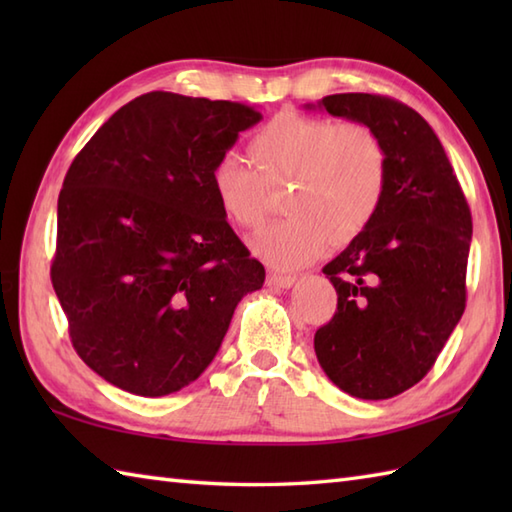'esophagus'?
<instances>
[{
	"instance_id": "1",
	"label": "esophagus",
	"mask_w": 512,
	"mask_h": 512,
	"mask_svg": "<svg viewBox=\"0 0 512 512\" xmlns=\"http://www.w3.org/2000/svg\"><path fill=\"white\" fill-rule=\"evenodd\" d=\"M268 286H277V288H290L295 284L297 277L295 275H279V273H270L268 275Z\"/></svg>"
}]
</instances>
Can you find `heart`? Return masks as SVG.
<instances>
[{
    "mask_svg": "<svg viewBox=\"0 0 512 512\" xmlns=\"http://www.w3.org/2000/svg\"><path fill=\"white\" fill-rule=\"evenodd\" d=\"M250 154L257 169L239 154H224L213 165L211 187L237 226L259 228L273 206L270 187L290 184V215L253 239L255 253L275 268L312 262L330 239L352 242L385 200L389 156L365 123L281 112L250 138Z\"/></svg>",
    "mask_w": 512,
    "mask_h": 512,
    "instance_id": "heart-1",
    "label": "heart"
}]
</instances>
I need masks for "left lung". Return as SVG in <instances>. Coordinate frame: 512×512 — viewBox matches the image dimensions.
I'll return each mask as SVG.
<instances>
[{"instance_id": "obj_1", "label": "left lung", "mask_w": 512, "mask_h": 512, "mask_svg": "<svg viewBox=\"0 0 512 512\" xmlns=\"http://www.w3.org/2000/svg\"><path fill=\"white\" fill-rule=\"evenodd\" d=\"M319 110L374 129L389 156V182L372 224L323 268L339 301L314 334V352L345 394L394 398L427 376L462 319L471 209L416 110L361 92L325 96Z\"/></svg>"}]
</instances>
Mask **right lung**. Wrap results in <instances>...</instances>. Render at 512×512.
<instances>
[{"label":"right lung","mask_w":512,"mask_h":512,"mask_svg":"<svg viewBox=\"0 0 512 512\" xmlns=\"http://www.w3.org/2000/svg\"><path fill=\"white\" fill-rule=\"evenodd\" d=\"M262 121L233 101L149 92L110 116L65 173L50 277L76 354L114 387L167 396L211 365L264 286L211 171Z\"/></svg>","instance_id":"obj_1"}]
</instances>
